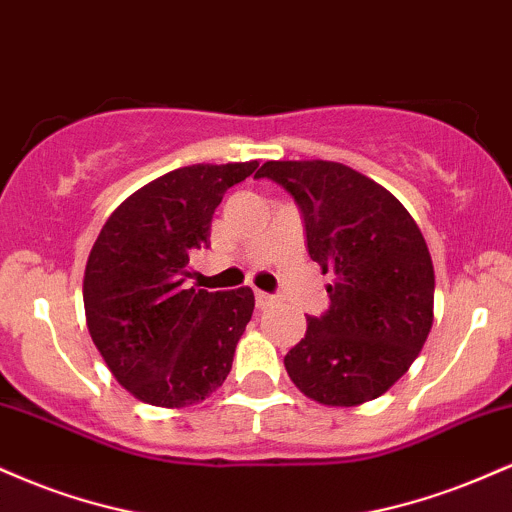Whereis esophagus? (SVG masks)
Segmentation results:
<instances>
[{
    "mask_svg": "<svg viewBox=\"0 0 512 512\" xmlns=\"http://www.w3.org/2000/svg\"><path fill=\"white\" fill-rule=\"evenodd\" d=\"M255 303H257V308H260V310H267V308H272V305L276 303V298L272 296V293L255 291Z\"/></svg>",
    "mask_w": 512,
    "mask_h": 512,
    "instance_id": "esophagus-1",
    "label": "esophagus"
}]
</instances>
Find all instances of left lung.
Listing matches in <instances>:
<instances>
[{
  "label": "left lung",
  "instance_id": "left-lung-1",
  "mask_svg": "<svg viewBox=\"0 0 512 512\" xmlns=\"http://www.w3.org/2000/svg\"><path fill=\"white\" fill-rule=\"evenodd\" d=\"M255 178L291 192L322 274L330 310L284 366L305 397L358 407L385 395L424 349L433 325L431 252L404 204L383 185L334 161H267Z\"/></svg>",
  "mask_w": 512,
  "mask_h": 512
}]
</instances>
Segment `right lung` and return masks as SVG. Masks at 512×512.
<instances>
[{
  "label": "right lung",
  "mask_w": 512,
  "mask_h": 512,
  "mask_svg": "<svg viewBox=\"0 0 512 512\" xmlns=\"http://www.w3.org/2000/svg\"><path fill=\"white\" fill-rule=\"evenodd\" d=\"M260 166L197 163L149 185L108 216L84 272L93 344L129 395L154 407L202 402L231 373L255 308L250 286L187 289L190 255L209 245L211 216L228 187Z\"/></svg>",
  "instance_id": "right-lung-1"
}]
</instances>
